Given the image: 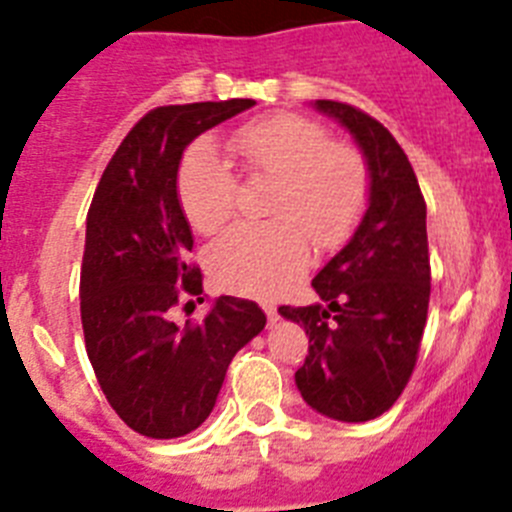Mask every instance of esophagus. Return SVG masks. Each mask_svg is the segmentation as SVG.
<instances>
[{
	"label": "esophagus",
	"mask_w": 512,
	"mask_h": 512,
	"mask_svg": "<svg viewBox=\"0 0 512 512\" xmlns=\"http://www.w3.org/2000/svg\"><path fill=\"white\" fill-rule=\"evenodd\" d=\"M262 308H265L267 313V321H270V324H278V311H275L273 303H262Z\"/></svg>",
	"instance_id": "obj_1"
}]
</instances>
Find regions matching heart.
<instances>
[{
	"label": "heart",
	"instance_id": "b5f03b06",
	"mask_svg": "<svg viewBox=\"0 0 512 512\" xmlns=\"http://www.w3.org/2000/svg\"><path fill=\"white\" fill-rule=\"evenodd\" d=\"M229 150L252 173L273 176L267 224H239L209 252V270L222 288L273 298L308 267L311 247L342 245L367 201V170L352 147L329 142L324 127L296 114H278L237 130ZM178 199L193 229L216 234L229 224L237 181L227 155L211 140L193 142L178 170Z\"/></svg>",
	"mask_w": 512,
	"mask_h": 512
}]
</instances>
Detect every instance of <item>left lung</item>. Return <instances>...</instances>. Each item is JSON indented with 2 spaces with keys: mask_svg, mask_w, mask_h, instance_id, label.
<instances>
[{
  "mask_svg": "<svg viewBox=\"0 0 512 512\" xmlns=\"http://www.w3.org/2000/svg\"><path fill=\"white\" fill-rule=\"evenodd\" d=\"M367 165V209L347 245L311 280L321 303L280 306L308 336L296 385L313 411L344 423L382 416L416 367L431 296L426 201L403 147L370 114L316 99Z\"/></svg>",
  "mask_w": 512,
  "mask_h": 512,
  "instance_id": "left-lung-1",
  "label": "left lung"
}]
</instances>
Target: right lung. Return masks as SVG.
Here are the masks:
<instances>
[{
    "label": "right lung",
    "instance_id": "obj_1",
    "mask_svg": "<svg viewBox=\"0 0 512 512\" xmlns=\"http://www.w3.org/2000/svg\"><path fill=\"white\" fill-rule=\"evenodd\" d=\"M250 107L252 99H229L145 114L109 160L86 216V352L117 416L150 439L199 428L234 354L265 329L262 308L234 296L216 298L204 321H176L181 296L204 293V275L188 262L193 234L178 199L181 158L201 132Z\"/></svg>",
    "mask_w": 512,
    "mask_h": 512
}]
</instances>
